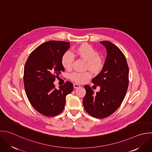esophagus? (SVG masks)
Listing matches in <instances>:
<instances>
[{
  "label": "esophagus",
  "mask_w": 152,
  "mask_h": 152,
  "mask_svg": "<svg viewBox=\"0 0 152 152\" xmlns=\"http://www.w3.org/2000/svg\"><path fill=\"white\" fill-rule=\"evenodd\" d=\"M73 87H74L75 89H76V88H78L80 87V85H79V84H77V83H75V84L73 85Z\"/></svg>",
  "instance_id": "1"
}]
</instances>
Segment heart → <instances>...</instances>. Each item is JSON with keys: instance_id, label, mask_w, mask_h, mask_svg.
<instances>
[{"instance_id": "heart-1", "label": "heart", "mask_w": 152, "mask_h": 152, "mask_svg": "<svg viewBox=\"0 0 152 152\" xmlns=\"http://www.w3.org/2000/svg\"><path fill=\"white\" fill-rule=\"evenodd\" d=\"M74 54L85 60L86 61V68L92 72L99 70L103 66L102 60L98 56V53L96 50L88 44L83 43L80 45L74 51ZM73 59V56L70 53H66L61 58L63 66L66 69H70ZM91 77V74L89 72H74L70 76V79L77 83H84Z\"/></svg>"}]
</instances>
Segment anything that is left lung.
<instances>
[{"label": "left lung", "mask_w": 152, "mask_h": 152, "mask_svg": "<svg viewBox=\"0 0 152 152\" xmlns=\"http://www.w3.org/2000/svg\"><path fill=\"white\" fill-rule=\"evenodd\" d=\"M107 50V56L102 70L92 82L100 86L99 92L85 85L86 95L83 104L86 111L97 118H104L114 113L121 105L129 86V70L125 56L113 43L100 41Z\"/></svg>", "instance_id": "obj_1"}]
</instances>
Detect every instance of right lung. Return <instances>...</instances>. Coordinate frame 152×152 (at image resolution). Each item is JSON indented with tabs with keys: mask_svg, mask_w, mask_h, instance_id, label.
<instances>
[{
	"mask_svg": "<svg viewBox=\"0 0 152 152\" xmlns=\"http://www.w3.org/2000/svg\"><path fill=\"white\" fill-rule=\"evenodd\" d=\"M70 47L68 42L49 41L39 45L29 56L24 67L23 83L27 98L35 110L47 117L62 112L66 96L73 89L67 82L55 88L56 77L64 71L61 58Z\"/></svg>",
	"mask_w": 152,
	"mask_h": 152,
	"instance_id": "add662e5",
	"label": "right lung"
}]
</instances>
